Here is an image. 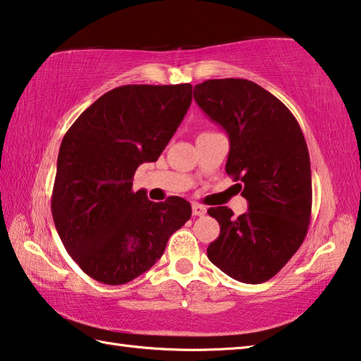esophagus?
Instances as JSON below:
<instances>
[{"label":"esophagus","mask_w":361,"mask_h":361,"mask_svg":"<svg viewBox=\"0 0 361 361\" xmlns=\"http://www.w3.org/2000/svg\"><path fill=\"white\" fill-rule=\"evenodd\" d=\"M205 213H207V209L204 205L192 204V215L194 216H202V215H205Z\"/></svg>","instance_id":"34e87169"}]
</instances>
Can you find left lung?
Returning a JSON list of instances; mask_svg holds the SVG:
<instances>
[{
	"instance_id": "8db88e82",
	"label": "left lung",
	"mask_w": 361,
	"mask_h": 361,
	"mask_svg": "<svg viewBox=\"0 0 361 361\" xmlns=\"http://www.w3.org/2000/svg\"><path fill=\"white\" fill-rule=\"evenodd\" d=\"M194 100L228 132L226 173L240 181L248 212L209 209L219 235L207 256L243 283L272 279L298 252L312 210V176L301 127L277 97L248 79H209Z\"/></svg>"
}]
</instances>
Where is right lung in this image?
Masks as SVG:
<instances>
[{
  "instance_id": "add662e5",
  "label": "right lung",
  "mask_w": 361,
  "mask_h": 361,
  "mask_svg": "<svg viewBox=\"0 0 361 361\" xmlns=\"http://www.w3.org/2000/svg\"><path fill=\"white\" fill-rule=\"evenodd\" d=\"M191 100V84L121 85L65 133L52 218L66 252L97 282L122 285L142 276L191 218L185 199L151 202L143 191H132L135 170L157 161Z\"/></svg>"
}]
</instances>
